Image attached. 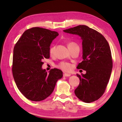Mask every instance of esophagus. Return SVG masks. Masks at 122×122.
<instances>
[{
  "mask_svg": "<svg viewBox=\"0 0 122 122\" xmlns=\"http://www.w3.org/2000/svg\"><path fill=\"white\" fill-rule=\"evenodd\" d=\"M71 75V74H67V73H65L63 74V76H65V77H69Z\"/></svg>",
  "mask_w": 122,
  "mask_h": 122,
  "instance_id": "34e87169",
  "label": "esophagus"
}]
</instances>
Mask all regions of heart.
I'll return each mask as SVG.
<instances>
[{
  "mask_svg": "<svg viewBox=\"0 0 122 122\" xmlns=\"http://www.w3.org/2000/svg\"><path fill=\"white\" fill-rule=\"evenodd\" d=\"M77 44L76 43L74 42H69L68 44V48H71V47H73L75 46H77ZM55 48V46H53L52 47H51L50 49H49V54L51 55H53L54 52ZM57 67L59 68L60 69H61L63 71H71L72 68V66L71 63H68V62H61L58 64V65L57 66Z\"/></svg>",
  "mask_w": 122,
  "mask_h": 122,
  "instance_id": "heart-1",
  "label": "heart"
}]
</instances>
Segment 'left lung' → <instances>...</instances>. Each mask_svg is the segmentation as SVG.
Segmentation results:
<instances>
[{
  "label": "left lung",
  "mask_w": 122,
  "mask_h": 122,
  "mask_svg": "<svg viewBox=\"0 0 122 122\" xmlns=\"http://www.w3.org/2000/svg\"><path fill=\"white\" fill-rule=\"evenodd\" d=\"M63 32L78 35L82 40L83 60L77 68L86 71V74H77L80 84L74 92L75 95L84 102H94L104 93L112 71V59L108 41L100 33L86 25Z\"/></svg>",
  "instance_id": "left-lung-1"
}]
</instances>
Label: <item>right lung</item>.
I'll use <instances>...</instances> for the list:
<instances>
[{"mask_svg":"<svg viewBox=\"0 0 122 122\" xmlns=\"http://www.w3.org/2000/svg\"><path fill=\"white\" fill-rule=\"evenodd\" d=\"M58 35L46 28L33 27L25 30L14 46V80L20 92L30 101L38 102L48 97L62 77L59 69H51L49 73L42 69V60L49 58V46Z\"/></svg>","mask_w":122,"mask_h":122,"instance_id":"add662e5","label":"right lung"}]
</instances>
